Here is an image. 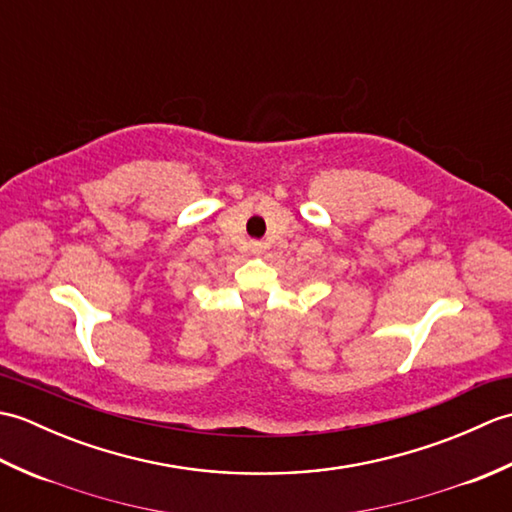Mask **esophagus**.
Segmentation results:
<instances>
[{
	"label": "esophagus",
	"mask_w": 512,
	"mask_h": 512,
	"mask_svg": "<svg viewBox=\"0 0 512 512\" xmlns=\"http://www.w3.org/2000/svg\"><path fill=\"white\" fill-rule=\"evenodd\" d=\"M262 244H259V242H253V250H255V253H262Z\"/></svg>",
	"instance_id": "obj_1"
}]
</instances>
